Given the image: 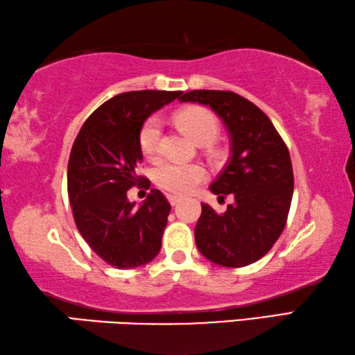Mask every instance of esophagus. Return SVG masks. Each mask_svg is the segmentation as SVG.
Here are the masks:
<instances>
[{"label":"esophagus","instance_id":"esophagus-1","mask_svg":"<svg viewBox=\"0 0 355 355\" xmlns=\"http://www.w3.org/2000/svg\"><path fill=\"white\" fill-rule=\"evenodd\" d=\"M167 199L168 202H171V205H177L180 200H182V198L180 196H175V194H167Z\"/></svg>","mask_w":355,"mask_h":355}]
</instances>
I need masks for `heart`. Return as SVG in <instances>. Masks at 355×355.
<instances>
[{
    "mask_svg": "<svg viewBox=\"0 0 355 355\" xmlns=\"http://www.w3.org/2000/svg\"><path fill=\"white\" fill-rule=\"evenodd\" d=\"M177 125L198 144H211L218 136L215 115L204 107H188L178 112ZM161 137L159 118L151 116L144 123L139 132V145L144 156L153 157L157 153ZM207 178L204 166L196 162L161 161L153 168V180L157 187L175 194H189Z\"/></svg>",
    "mask_w": 355,
    "mask_h": 355,
    "instance_id": "obj_1",
    "label": "heart"
}]
</instances>
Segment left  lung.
<instances>
[{
  "mask_svg": "<svg viewBox=\"0 0 355 355\" xmlns=\"http://www.w3.org/2000/svg\"><path fill=\"white\" fill-rule=\"evenodd\" d=\"M180 101L210 107L230 136V159L210 191L232 194L234 204L223 215L202 204L196 245L218 266H250L272 250L288 221L294 193L289 150L270 118L237 93L194 89Z\"/></svg>",
  "mask_w": 355,
  "mask_h": 355,
  "instance_id": "left-lung-1",
  "label": "left lung"
}]
</instances>
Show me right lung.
<instances>
[{
    "instance_id": "add662e5",
    "label": "right lung",
    "mask_w": 355,
    "mask_h": 355,
    "mask_svg": "<svg viewBox=\"0 0 355 355\" xmlns=\"http://www.w3.org/2000/svg\"><path fill=\"white\" fill-rule=\"evenodd\" d=\"M182 92H128L98 107L83 123L67 164V194L76 226L104 262L136 268L161 250L171 211L164 194L151 189L139 208L128 189L139 184L142 162L139 132L144 121Z\"/></svg>"
}]
</instances>
